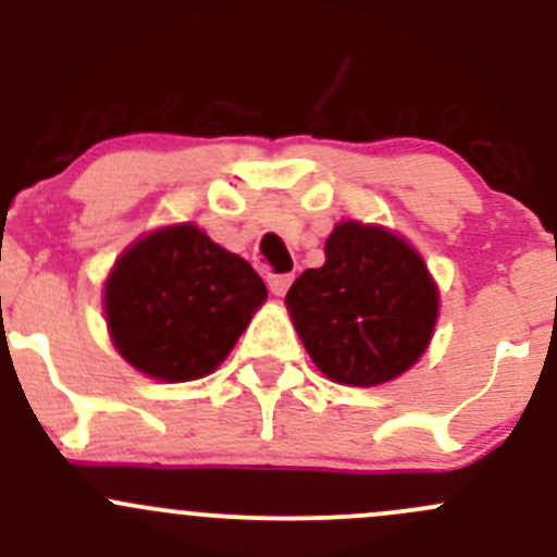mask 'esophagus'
<instances>
[{"instance_id": "1", "label": "esophagus", "mask_w": 557, "mask_h": 557, "mask_svg": "<svg viewBox=\"0 0 557 557\" xmlns=\"http://www.w3.org/2000/svg\"><path fill=\"white\" fill-rule=\"evenodd\" d=\"M267 283H269V290H272L274 296H285L288 294L290 283H294V274H269Z\"/></svg>"}]
</instances>
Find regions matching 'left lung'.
Listing matches in <instances>:
<instances>
[{
  "label": "left lung",
  "instance_id": "8db88e82",
  "mask_svg": "<svg viewBox=\"0 0 557 557\" xmlns=\"http://www.w3.org/2000/svg\"><path fill=\"white\" fill-rule=\"evenodd\" d=\"M285 307L325 377L374 387L401 377L429 350L440 288L396 232L342 221L325 239V263L290 285Z\"/></svg>",
  "mask_w": 557,
  "mask_h": 557
}]
</instances>
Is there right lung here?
<instances>
[{
  "mask_svg": "<svg viewBox=\"0 0 557 557\" xmlns=\"http://www.w3.org/2000/svg\"><path fill=\"white\" fill-rule=\"evenodd\" d=\"M267 301L256 269L196 223L128 245L104 280L110 339L126 363L161 383L215 372Z\"/></svg>",
  "mask_w": 557,
  "mask_h": 557,
  "instance_id": "right-lung-1",
  "label": "right lung"
}]
</instances>
